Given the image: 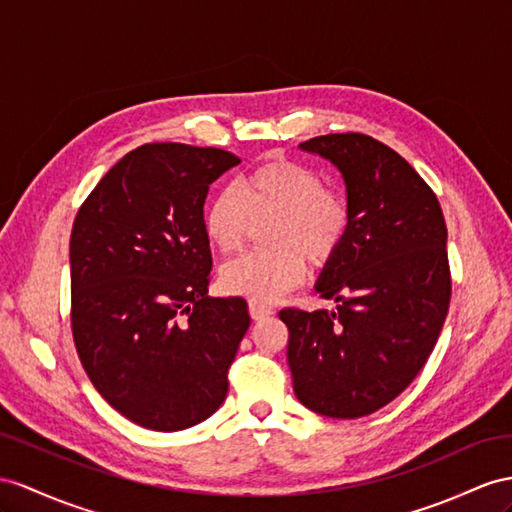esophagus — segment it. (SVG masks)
<instances>
[{
    "label": "esophagus",
    "instance_id": "1",
    "mask_svg": "<svg viewBox=\"0 0 512 512\" xmlns=\"http://www.w3.org/2000/svg\"><path fill=\"white\" fill-rule=\"evenodd\" d=\"M248 311H251V318L253 320H264V318H268V316H272V313H274V309L270 305L257 303V300H251V303H248Z\"/></svg>",
    "mask_w": 512,
    "mask_h": 512
}]
</instances>
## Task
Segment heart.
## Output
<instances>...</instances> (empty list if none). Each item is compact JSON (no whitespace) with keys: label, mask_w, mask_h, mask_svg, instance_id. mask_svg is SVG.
Returning <instances> with one entry per match:
<instances>
[{"label":"heart","mask_w":512,"mask_h":512,"mask_svg":"<svg viewBox=\"0 0 512 512\" xmlns=\"http://www.w3.org/2000/svg\"><path fill=\"white\" fill-rule=\"evenodd\" d=\"M266 227L268 251L246 253L220 272L229 294L274 300L305 279L307 259L324 266L342 248L350 227V205L342 194L324 188L311 166L272 157L251 168L238 190L227 186L209 199L203 227L220 253L240 251L255 225Z\"/></svg>","instance_id":"heart-1"}]
</instances>
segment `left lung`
Returning <instances> with one entry per match:
<instances>
[{"mask_svg":"<svg viewBox=\"0 0 512 512\" xmlns=\"http://www.w3.org/2000/svg\"><path fill=\"white\" fill-rule=\"evenodd\" d=\"M346 183L350 227L316 292L335 311L283 309L294 393L335 419L370 415L411 385L448 316L452 281L441 205L415 168L365 134L300 144Z\"/></svg>","mask_w":512,"mask_h":512,"instance_id":"1","label":"left lung"}]
</instances>
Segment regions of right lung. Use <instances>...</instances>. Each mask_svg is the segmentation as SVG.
Here are the masks:
<instances>
[{
  "label": "right lung",
  "mask_w": 512,
  "mask_h": 512,
  "mask_svg": "<svg viewBox=\"0 0 512 512\" xmlns=\"http://www.w3.org/2000/svg\"><path fill=\"white\" fill-rule=\"evenodd\" d=\"M238 164L214 147L142 144L103 175L75 216L77 355L108 404L142 428H190L227 398L251 316L240 296H207L203 205L209 186Z\"/></svg>",
  "instance_id": "obj_1"
}]
</instances>
